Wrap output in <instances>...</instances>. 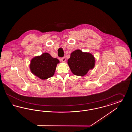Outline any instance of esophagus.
<instances>
[{
  "label": "esophagus",
  "mask_w": 132,
  "mask_h": 132,
  "mask_svg": "<svg viewBox=\"0 0 132 132\" xmlns=\"http://www.w3.org/2000/svg\"><path fill=\"white\" fill-rule=\"evenodd\" d=\"M60 60H61V61H62L63 62H65L66 61V59H65V57H63V58H61Z\"/></svg>",
  "instance_id": "obj_1"
}]
</instances>
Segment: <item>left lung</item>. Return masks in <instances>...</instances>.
I'll return each instance as SVG.
<instances>
[{
  "label": "left lung",
  "mask_w": 132,
  "mask_h": 132,
  "mask_svg": "<svg viewBox=\"0 0 132 132\" xmlns=\"http://www.w3.org/2000/svg\"><path fill=\"white\" fill-rule=\"evenodd\" d=\"M68 64L74 75L82 77L86 75L89 70L94 68L95 58L90 53L77 50L71 54Z\"/></svg>",
  "instance_id": "obj_1"
}]
</instances>
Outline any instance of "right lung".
Masks as SVG:
<instances>
[{
	"instance_id": "add662e5",
	"label": "right lung",
	"mask_w": 132,
	"mask_h": 132,
	"mask_svg": "<svg viewBox=\"0 0 132 132\" xmlns=\"http://www.w3.org/2000/svg\"><path fill=\"white\" fill-rule=\"evenodd\" d=\"M59 61L48 53L34 57L31 61L30 68L31 73L42 80H46L54 75L57 64Z\"/></svg>"
}]
</instances>
